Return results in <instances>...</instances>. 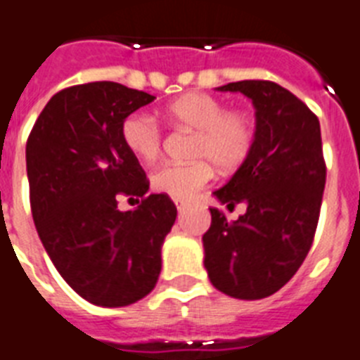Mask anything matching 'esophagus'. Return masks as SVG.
Here are the masks:
<instances>
[{
    "mask_svg": "<svg viewBox=\"0 0 360 360\" xmlns=\"http://www.w3.org/2000/svg\"><path fill=\"white\" fill-rule=\"evenodd\" d=\"M174 203H175V207H177V210H185L186 208V205H188V201H186V199H174Z\"/></svg>",
    "mask_w": 360,
    "mask_h": 360,
    "instance_id": "obj_1",
    "label": "esophagus"
}]
</instances>
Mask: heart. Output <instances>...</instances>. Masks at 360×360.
<instances>
[{"mask_svg": "<svg viewBox=\"0 0 360 360\" xmlns=\"http://www.w3.org/2000/svg\"><path fill=\"white\" fill-rule=\"evenodd\" d=\"M174 126L194 129L190 155L194 161L166 162L152 174V188L175 199H188L212 179L214 166L223 174L238 170L252 153L256 122L249 113L226 110L219 98L201 91L177 96L162 108ZM120 137L131 155L152 162L161 152L159 124L144 113H131L122 120Z\"/></svg>", "mask_w": 360, "mask_h": 360, "instance_id": "obj_1", "label": "heart"}]
</instances>
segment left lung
Masks as SVG:
<instances>
[{
  "label": "left lung",
  "instance_id": "1",
  "mask_svg": "<svg viewBox=\"0 0 360 360\" xmlns=\"http://www.w3.org/2000/svg\"><path fill=\"white\" fill-rule=\"evenodd\" d=\"M249 96L256 110V143L225 186L214 192L229 210L243 203L236 221L210 208L203 234L205 269L217 291L240 300L271 297L295 276L315 238L326 185L316 115L269 80L217 87Z\"/></svg>",
  "mask_w": 360,
  "mask_h": 360
}]
</instances>
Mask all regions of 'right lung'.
I'll use <instances>...</instances> for the list:
<instances>
[{"label":"right lung","instance_id":"1","mask_svg":"<svg viewBox=\"0 0 360 360\" xmlns=\"http://www.w3.org/2000/svg\"><path fill=\"white\" fill-rule=\"evenodd\" d=\"M155 96L117 82L62 89L27 141V177L36 231L62 278L87 302L122 307L155 288L161 247L177 216L120 137L122 120ZM120 197H137L134 211Z\"/></svg>","mask_w":360,"mask_h":360}]
</instances>
